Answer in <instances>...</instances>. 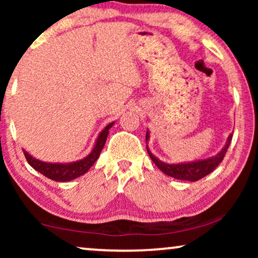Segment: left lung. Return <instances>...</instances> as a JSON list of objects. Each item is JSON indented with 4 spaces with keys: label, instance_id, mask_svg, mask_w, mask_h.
Wrapping results in <instances>:
<instances>
[{
    "label": "left lung",
    "instance_id": "8db88e82",
    "mask_svg": "<svg viewBox=\"0 0 258 258\" xmlns=\"http://www.w3.org/2000/svg\"><path fill=\"white\" fill-rule=\"evenodd\" d=\"M148 140H149V132H147V135H146V141ZM231 140H232V134L229 135L224 148L216 155V156L209 157L207 158V160L189 162V163H179V164L164 163V162H162L158 160V158L155 157L154 155L150 153L149 148L148 147H147V150L151 158V161H153L154 163L157 165V168L160 169L161 171H163L165 175L171 176V177L177 178V179H183V181L195 182V181H199L201 178H203L204 176L209 175L210 172L214 171L217 165L223 161L225 154H227L228 148L230 146Z\"/></svg>",
    "mask_w": 258,
    "mask_h": 258
}]
</instances>
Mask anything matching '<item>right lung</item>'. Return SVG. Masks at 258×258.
Here are the masks:
<instances>
[{
  "mask_svg": "<svg viewBox=\"0 0 258 258\" xmlns=\"http://www.w3.org/2000/svg\"><path fill=\"white\" fill-rule=\"evenodd\" d=\"M114 125V122L109 123L105 128L102 130L100 135L97 137L96 143H95L94 149L91 150V153L88 155L87 157H84L83 160L73 162V163H47V162L38 161L36 158H34L31 155L27 153L26 150H23L24 156H26L28 163L33 167L35 170L41 172L42 175H44L45 177L52 179L56 182H68L72 179H75L80 176L89 170L93 167V164L97 161V158L100 157V154L102 149H103L105 141H107L109 129Z\"/></svg>",
  "mask_w": 258,
  "mask_h": 258,
  "instance_id": "add662e5",
  "label": "right lung"
}]
</instances>
